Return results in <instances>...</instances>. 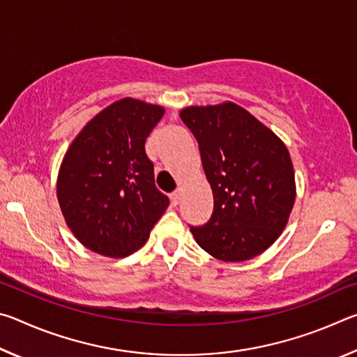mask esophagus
Returning <instances> with one entry per match:
<instances>
[{
    "label": "esophagus",
    "instance_id": "1",
    "mask_svg": "<svg viewBox=\"0 0 357 357\" xmlns=\"http://www.w3.org/2000/svg\"><path fill=\"white\" fill-rule=\"evenodd\" d=\"M181 200V193L179 192H173L170 195V202H172V206H178Z\"/></svg>",
    "mask_w": 357,
    "mask_h": 357
}]
</instances>
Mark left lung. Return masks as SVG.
<instances>
[{
	"instance_id": "8db88e82",
	"label": "left lung",
	"mask_w": 357,
	"mask_h": 357,
	"mask_svg": "<svg viewBox=\"0 0 357 357\" xmlns=\"http://www.w3.org/2000/svg\"><path fill=\"white\" fill-rule=\"evenodd\" d=\"M181 119L200 146L214 211L193 238L222 261H245L280 236L296 184L291 157L279 137L233 102L187 107Z\"/></svg>"
}]
</instances>
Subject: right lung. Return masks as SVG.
I'll return each mask as SVG.
<instances>
[{
  "instance_id": "right-lung-1",
  "label": "right lung",
  "mask_w": 357,
  "mask_h": 357,
  "mask_svg": "<svg viewBox=\"0 0 357 357\" xmlns=\"http://www.w3.org/2000/svg\"><path fill=\"white\" fill-rule=\"evenodd\" d=\"M165 110L121 99L84 126L66 153L56 195L68 227L89 250L123 258L140 249L170 200L155 187L144 143Z\"/></svg>"
}]
</instances>
